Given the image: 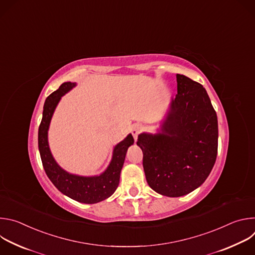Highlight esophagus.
Returning <instances> with one entry per match:
<instances>
[{"instance_id": "34e87169", "label": "esophagus", "mask_w": 255, "mask_h": 255, "mask_svg": "<svg viewBox=\"0 0 255 255\" xmlns=\"http://www.w3.org/2000/svg\"><path fill=\"white\" fill-rule=\"evenodd\" d=\"M143 130V127L141 124H135L133 127H132V135L134 137L135 140H137V137L139 135V133H141V131Z\"/></svg>"}]
</instances>
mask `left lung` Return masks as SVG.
<instances>
[{
	"label": "left lung",
	"instance_id": "1",
	"mask_svg": "<svg viewBox=\"0 0 255 255\" xmlns=\"http://www.w3.org/2000/svg\"><path fill=\"white\" fill-rule=\"evenodd\" d=\"M177 95L171 100L161 133H142L137 145L149 187L167 197L185 196L210 174L218 151V120L203 86L176 75Z\"/></svg>",
	"mask_w": 255,
	"mask_h": 255
}]
</instances>
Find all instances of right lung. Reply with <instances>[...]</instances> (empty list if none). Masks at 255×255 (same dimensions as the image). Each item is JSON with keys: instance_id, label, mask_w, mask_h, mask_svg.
Segmentation results:
<instances>
[{"instance_id": "obj_1", "label": "right lung", "mask_w": 255, "mask_h": 255, "mask_svg": "<svg viewBox=\"0 0 255 255\" xmlns=\"http://www.w3.org/2000/svg\"><path fill=\"white\" fill-rule=\"evenodd\" d=\"M74 87H76L75 83H63L58 90L47 97L43 107L42 120L38 129V147L44 170L55 188L72 200L85 204H95L112 196L118 188L127 149L134 143V139L129 134L123 141L116 145L110 164L100 175L81 176L71 174L62 169L56 163L50 152L47 133L50 120L59 100Z\"/></svg>"}]
</instances>
